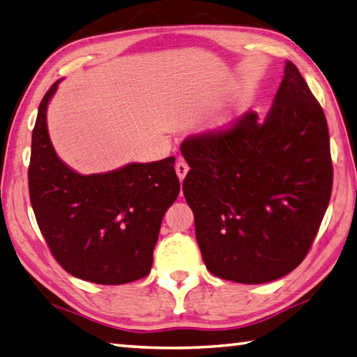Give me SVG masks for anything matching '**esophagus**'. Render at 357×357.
<instances>
[{"instance_id":"obj_1","label":"esophagus","mask_w":357,"mask_h":357,"mask_svg":"<svg viewBox=\"0 0 357 357\" xmlns=\"http://www.w3.org/2000/svg\"><path fill=\"white\" fill-rule=\"evenodd\" d=\"M188 171H190V166H188L186 161L178 160L177 163H176V172H177V176H178V178H180V181L185 178Z\"/></svg>"}]
</instances>
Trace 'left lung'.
Segmentation results:
<instances>
[{
	"label": "left lung",
	"mask_w": 357,
	"mask_h": 357,
	"mask_svg": "<svg viewBox=\"0 0 357 357\" xmlns=\"http://www.w3.org/2000/svg\"><path fill=\"white\" fill-rule=\"evenodd\" d=\"M258 119L248 110L180 147L205 266L244 284L284 277L306 258L333 191L325 113L292 62L266 121Z\"/></svg>",
	"instance_id": "left-lung-1"
}]
</instances>
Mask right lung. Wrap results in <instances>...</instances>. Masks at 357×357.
<instances>
[{"label":"right lung","instance_id":"1","mask_svg":"<svg viewBox=\"0 0 357 357\" xmlns=\"http://www.w3.org/2000/svg\"><path fill=\"white\" fill-rule=\"evenodd\" d=\"M38 105L28 169L29 197L40 231L60 266L96 284H126L151 272L161 219L180 192L176 158L130 163L80 176L52 149L46 107Z\"/></svg>","mask_w":357,"mask_h":357}]
</instances>
